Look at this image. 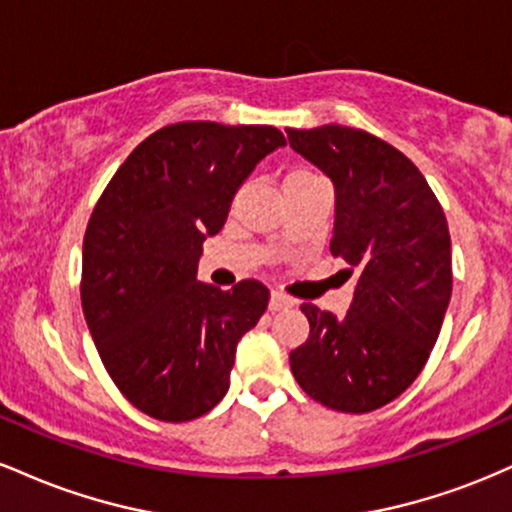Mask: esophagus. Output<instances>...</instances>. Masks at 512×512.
Returning <instances> with one entry per match:
<instances>
[{
	"mask_svg": "<svg viewBox=\"0 0 512 512\" xmlns=\"http://www.w3.org/2000/svg\"><path fill=\"white\" fill-rule=\"evenodd\" d=\"M286 308H293L291 298L284 296V293H279V291H272V296H269V310L276 313V310H286Z\"/></svg>",
	"mask_w": 512,
	"mask_h": 512,
	"instance_id": "34e87169",
	"label": "esophagus"
}]
</instances>
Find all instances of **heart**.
Here are the masks:
<instances>
[{"label":"heart","instance_id":"b5f03b06","mask_svg":"<svg viewBox=\"0 0 512 512\" xmlns=\"http://www.w3.org/2000/svg\"><path fill=\"white\" fill-rule=\"evenodd\" d=\"M301 175H315V173H310V170H303V168H298V170H291V173L286 175V178H301Z\"/></svg>","mask_w":512,"mask_h":512}]
</instances>
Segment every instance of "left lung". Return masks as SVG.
I'll return each instance as SVG.
<instances>
[{"mask_svg":"<svg viewBox=\"0 0 512 512\" xmlns=\"http://www.w3.org/2000/svg\"><path fill=\"white\" fill-rule=\"evenodd\" d=\"M286 134L334 182L330 250L356 276L344 317L301 305L310 334L289 356L293 378L325 407L366 414L402 395L431 356L452 293L448 221L421 170L375 134L342 125Z\"/></svg>","mask_w":512,"mask_h":512,"instance_id":"obj_1","label":"left lung"}]
</instances>
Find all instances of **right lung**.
I'll use <instances>...</instances> for the list:
<instances>
[{
    "label": "right lung",
    "instance_id": "1",
    "mask_svg": "<svg viewBox=\"0 0 512 512\" xmlns=\"http://www.w3.org/2000/svg\"><path fill=\"white\" fill-rule=\"evenodd\" d=\"M267 125L175 122L125 158L84 236L81 308L117 390L158 421H192L221 402L236 346L269 303L267 286L197 281L243 180L284 146Z\"/></svg>",
    "mask_w": 512,
    "mask_h": 512
}]
</instances>
